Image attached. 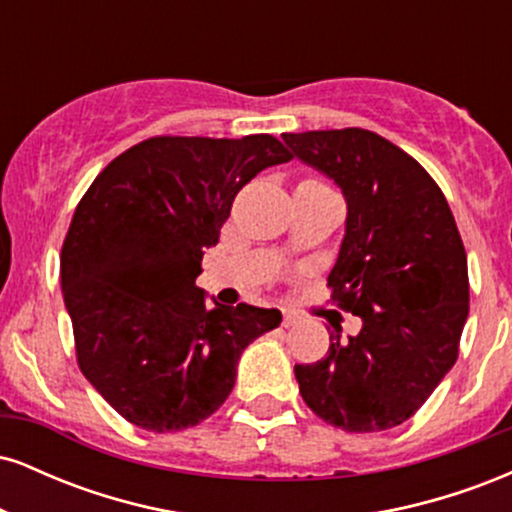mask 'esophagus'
<instances>
[{
  "instance_id": "1",
  "label": "esophagus",
  "mask_w": 512,
  "mask_h": 512,
  "mask_svg": "<svg viewBox=\"0 0 512 512\" xmlns=\"http://www.w3.org/2000/svg\"><path fill=\"white\" fill-rule=\"evenodd\" d=\"M284 327H296L298 325V315L291 313V310H284Z\"/></svg>"
}]
</instances>
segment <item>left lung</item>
<instances>
[{"instance_id": "8db88e82", "label": "left lung", "mask_w": 512, "mask_h": 512, "mask_svg": "<svg viewBox=\"0 0 512 512\" xmlns=\"http://www.w3.org/2000/svg\"><path fill=\"white\" fill-rule=\"evenodd\" d=\"M281 137L291 158L342 190L344 238L327 281L363 322L346 342L330 337L322 361L293 368L301 395L346 433L395 428L455 366L469 315L467 255L448 199L414 158L368 129Z\"/></svg>"}]
</instances>
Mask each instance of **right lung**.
Here are the masks:
<instances>
[{
    "label": "right lung",
    "mask_w": 512,
    "mask_h": 512,
    "mask_svg": "<svg viewBox=\"0 0 512 512\" xmlns=\"http://www.w3.org/2000/svg\"><path fill=\"white\" fill-rule=\"evenodd\" d=\"M291 161L279 139L154 137L93 180L62 245V296L81 373L129 424H202L236 385L240 354L276 308L214 305L195 279L238 190Z\"/></svg>",
    "instance_id": "add662e5"
}]
</instances>
